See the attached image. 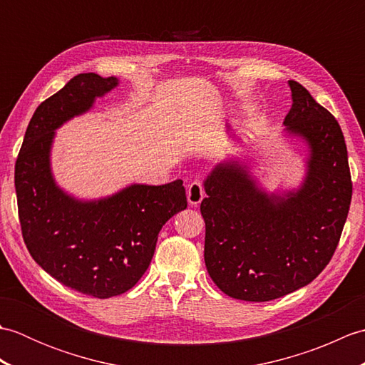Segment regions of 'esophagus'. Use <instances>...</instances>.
Returning a JSON list of instances; mask_svg holds the SVG:
<instances>
[{
    "mask_svg": "<svg viewBox=\"0 0 365 365\" xmlns=\"http://www.w3.org/2000/svg\"><path fill=\"white\" fill-rule=\"evenodd\" d=\"M187 197H188V204L192 207H197L200 202H202V199L205 197L202 183H200L199 180L191 182L188 185V190H187Z\"/></svg>",
    "mask_w": 365,
    "mask_h": 365,
    "instance_id": "34e87169",
    "label": "esophagus"
}]
</instances>
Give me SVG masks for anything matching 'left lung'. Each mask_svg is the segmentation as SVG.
Returning <instances> with one entry per match:
<instances>
[{"label":"left lung","instance_id":"8db88e82","mask_svg":"<svg viewBox=\"0 0 365 365\" xmlns=\"http://www.w3.org/2000/svg\"><path fill=\"white\" fill-rule=\"evenodd\" d=\"M284 133L309 155L298 188L267 192L237 160L204 180V259L218 289L242 301H271L311 284L339 245L351 202L346 144L339 122L306 88L289 81Z\"/></svg>","mask_w":365,"mask_h":365}]
</instances>
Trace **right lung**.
<instances>
[{"label":"right lung","mask_w":365,"mask_h":365,"mask_svg":"<svg viewBox=\"0 0 365 365\" xmlns=\"http://www.w3.org/2000/svg\"><path fill=\"white\" fill-rule=\"evenodd\" d=\"M118 86L115 76H73L37 106L15 163L19 218L29 254L61 284L102 299L135 287L150 265L161 227L187 208L182 180L158 187L133 183L92 200L76 199L54 180L56 130Z\"/></svg>","instance_id":"add662e5"}]
</instances>
